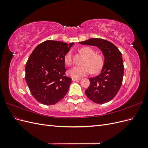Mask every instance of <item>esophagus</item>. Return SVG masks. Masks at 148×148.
Masks as SVG:
<instances>
[{
	"mask_svg": "<svg viewBox=\"0 0 148 148\" xmlns=\"http://www.w3.org/2000/svg\"><path fill=\"white\" fill-rule=\"evenodd\" d=\"M80 78H72V81L73 82H76V81H78V80H79Z\"/></svg>",
	"mask_w": 148,
	"mask_h": 148,
	"instance_id": "34e87169",
	"label": "esophagus"
}]
</instances>
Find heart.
I'll list each match as a JSON object with an SVG mask.
<instances>
[{
  "mask_svg": "<svg viewBox=\"0 0 148 148\" xmlns=\"http://www.w3.org/2000/svg\"><path fill=\"white\" fill-rule=\"evenodd\" d=\"M79 52L86 58L83 63V66H74L69 70V74L70 77L73 78H79L87 75L91 71L93 73H96L102 69L103 58L101 55L95 53V51L89 47L81 48L79 49ZM64 62L67 66H70L72 64L71 51H69L65 54Z\"/></svg>",
  "mask_w": 148,
  "mask_h": 148,
  "instance_id": "heart-1",
  "label": "heart"
}]
</instances>
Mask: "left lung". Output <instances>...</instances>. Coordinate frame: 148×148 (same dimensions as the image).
<instances>
[{
    "label": "left lung",
    "mask_w": 148,
    "mask_h": 148,
    "mask_svg": "<svg viewBox=\"0 0 148 148\" xmlns=\"http://www.w3.org/2000/svg\"><path fill=\"white\" fill-rule=\"evenodd\" d=\"M84 45L96 46L104 56L101 73L90 81L85 94L97 104H104L114 99L122 86L124 66L122 53L114 44L101 38H91L79 42Z\"/></svg>",
    "instance_id": "left-lung-1"
}]
</instances>
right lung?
Wrapping results in <instances>:
<instances>
[{
  "label": "right lung",
  "mask_w": 148,
  "mask_h": 148,
  "mask_svg": "<svg viewBox=\"0 0 148 148\" xmlns=\"http://www.w3.org/2000/svg\"><path fill=\"white\" fill-rule=\"evenodd\" d=\"M73 44L47 40L31 53L26 64L25 79L39 102L53 105L68 92L71 79L65 76L64 57Z\"/></svg>",
  "instance_id": "1"
}]
</instances>
